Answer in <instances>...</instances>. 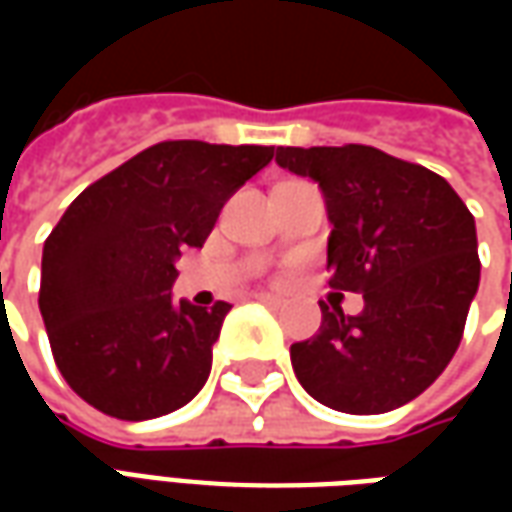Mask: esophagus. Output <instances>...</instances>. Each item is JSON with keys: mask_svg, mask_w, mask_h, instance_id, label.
Instances as JSON below:
<instances>
[{"mask_svg": "<svg viewBox=\"0 0 512 512\" xmlns=\"http://www.w3.org/2000/svg\"><path fill=\"white\" fill-rule=\"evenodd\" d=\"M257 299L263 301L266 307H274V310H277V307H282V304H285V301L279 299V296H268V293H257Z\"/></svg>", "mask_w": 512, "mask_h": 512, "instance_id": "esophagus-1", "label": "esophagus"}]
</instances>
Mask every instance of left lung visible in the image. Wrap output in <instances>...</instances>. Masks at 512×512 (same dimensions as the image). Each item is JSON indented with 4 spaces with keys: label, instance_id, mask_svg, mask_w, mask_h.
<instances>
[{
    "label": "left lung",
    "instance_id": "obj_1",
    "mask_svg": "<svg viewBox=\"0 0 512 512\" xmlns=\"http://www.w3.org/2000/svg\"><path fill=\"white\" fill-rule=\"evenodd\" d=\"M279 167L318 180L329 285L365 296L290 345L299 384L345 414H384L422 395L458 351L477 285L474 216L447 180L370 145L279 147Z\"/></svg>",
    "mask_w": 512,
    "mask_h": 512
}]
</instances>
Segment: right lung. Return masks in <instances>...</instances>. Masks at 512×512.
<instances>
[{"mask_svg": "<svg viewBox=\"0 0 512 512\" xmlns=\"http://www.w3.org/2000/svg\"><path fill=\"white\" fill-rule=\"evenodd\" d=\"M274 147L169 139L95 180L43 246L40 315L76 395L109 417L153 419L208 381L233 304L172 299L175 260L202 246Z\"/></svg>", "mask_w": 512, "mask_h": 512, "instance_id": "right-lung-1", "label": "right lung"}]
</instances>
